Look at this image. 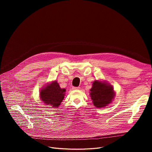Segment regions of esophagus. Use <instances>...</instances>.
Here are the masks:
<instances>
[{
	"mask_svg": "<svg viewBox=\"0 0 152 152\" xmlns=\"http://www.w3.org/2000/svg\"><path fill=\"white\" fill-rule=\"evenodd\" d=\"M79 87H73V90H79Z\"/></svg>",
	"mask_w": 152,
	"mask_h": 152,
	"instance_id": "obj_1",
	"label": "esophagus"
}]
</instances>
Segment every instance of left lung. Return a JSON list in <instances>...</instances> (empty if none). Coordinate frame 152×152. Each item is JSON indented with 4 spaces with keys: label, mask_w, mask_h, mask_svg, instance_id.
<instances>
[{
    "label": "left lung",
    "mask_w": 152,
    "mask_h": 152,
    "mask_svg": "<svg viewBox=\"0 0 152 152\" xmlns=\"http://www.w3.org/2000/svg\"><path fill=\"white\" fill-rule=\"evenodd\" d=\"M90 95L95 107L103 108L114 99L115 93L113 86L108 83L95 81L90 90Z\"/></svg>",
    "instance_id": "left-lung-1"
}]
</instances>
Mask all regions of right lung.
<instances>
[{
	"label": "right lung",
	"mask_w": 152,
	"mask_h": 152,
	"mask_svg": "<svg viewBox=\"0 0 152 152\" xmlns=\"http://www.w3.org/2000/svg\"><path fill=\"white\" fill-rule=\"evenodd\" d=\"M65 92L66 89H61L57 81H54L41 90L40 98L47 105L57 108L63 100Z\"/></svg>",
	"instance_id": "right-lung-1"
}]
</instances>
